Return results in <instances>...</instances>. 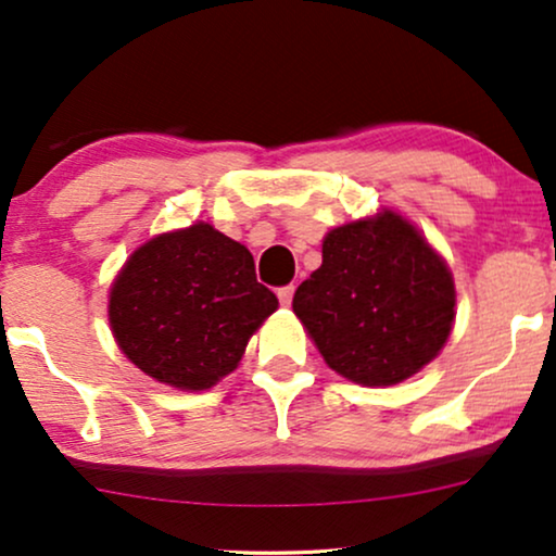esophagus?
<instances>
[{
    "label": "esophagus",
    "mask_w": 556,
    "mask_h": 556,
    "mask_svg": "<svg viewBox=\"0 0 556 556\" xmlns=\"http://www.w3.org/2000/svg\"><path fill=\"white\" fill-rule=\"evenodd\" d=\"M278 301L283 306H291L293 301V286H283V289H278Z\"/></svg>",
    "instance_id": "esophagus-1"
}]
</instances>
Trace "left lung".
I'll use <instances>...</instances> for the list:
<instances>
[{"label":"left lung","instance_id":"1","mask_svg":"<svg viewBox=\"0 0 556 556\" xmlns=\"http://www.w3.org/2000/svg\"><path fill=\"white\" fill-rule=\"evenodd\" d=\"M448 265L407 218L383 211L342 224L293 293V314L332 371L392 387L428 366L454 327Z\"/></svg>","mask_w":556,"mask_h":556}]
</instances>
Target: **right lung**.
<instances>
[{"instance_id": "obj_1", "label": "right lung", "mask_w": 556, "mask_h": 556, "mask_svg": "<svg viewBox=\"0 0 556 556\" xmlns=\"http://www.w3.org/2000/svg\"><path fill=\"white\" fill-rule=\"evenodd\" d=\"M278 309L255 260L211 224L167 231L128 257L111 289V330L152 379L203 392L242 361L252 332Z\"/></svg>"}]
</instances>
